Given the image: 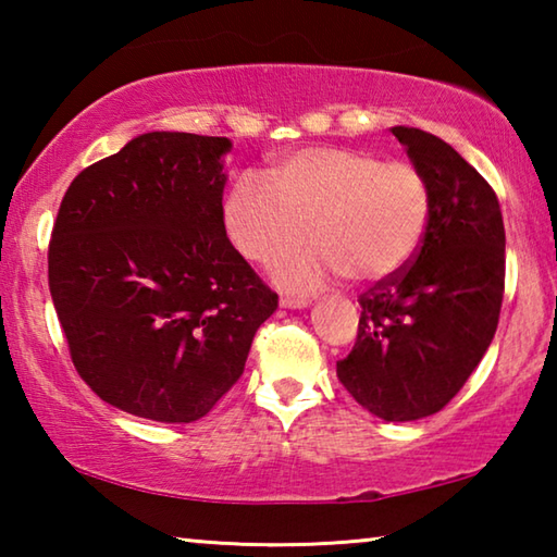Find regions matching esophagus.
I'll list each match as a JSON object with an SVG mask.
<instances>
[{"instance_id":"1","label":"esophagus","mask_w":557,"mask_h":557,"mask_svg":"<svg viewBox=\"0 0 557 557\" xmlns=\"http://www.w3.org/2000/svg\"><path fill=\"white\" fill-rule=\"evenodd\" d=\"M280 307L282 309H305V307H309V299H305V297H280Z\"/></svg>"}]
</instances>
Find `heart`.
I'll return each mask as SVG.
<instances>
[{
  "mask_svg": "<svg viewBox=\"0 0 557 557\" xmlns=\"http://www.w3.org/2000/svg\"><path fill=\"white\" fill-rule=\"evenodd\" d=\"M270 182L243 174L223 203V223L240 256L270 265L305 238L314 243L275 265L287 292H314L346 275L379 285L420 250L432 215V188L408 162L346 147H312L282 157Z\"/></svg>",
  "mask_w": 557,
  "mask_h": 557,
  "instance_id": "obj_1",
  "label": "heart"
}]
</instances>
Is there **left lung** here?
<instances>
[{"label": "left lung", "instance_id": "8db88e82", "mask_svg": "<svg viewBox=\"0 0 557 557\" xmlns=\"http://www.w3.org/2000/svg\"><path fill=\"white\" fill-rule=\"evenodd\" d=\"M432 188L414 262L358 299L356 346L336 375L358 405L388 422L435 414L455 398L496 334L506 233L494 188L455 147L393 127Z\"/></svg>", "mask_w": 557, "mask_h": 557}]
</instances>
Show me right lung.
Returning a JSON list of instances; mask_svg holds the SVG:
<instances>
[{"instance_id": "1", "label": "right lung", "mask_w": 557, "mask_h": 557, "mask_svg": "<svg viewBox=\"0 0 557 557\" xmlns=\"http://www.w3.org/2000/svg\"><path fill=\"white\" fill-rule=\"evenodd\" d=\"M228 137L145 132L73 178L49 287L90 391L154 422L203 418L240 379L277 295L223 223Z\"/></svg>"}]
</instances>
